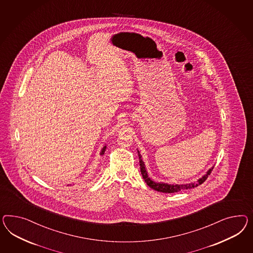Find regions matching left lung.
I'll use <instances>...</instances> for the list:
<instances>
[{
  "label": "left lung",
  "mask_w": 253,
  "mask_h": 253,
  "mask_svg": "<svg viewBox=\"0 0 253 253\" xmlns=\"http://www.w3.org/2000/svg\"><path fill=\"white\" fill-rule=\"evenodd\" d=\"M138 157H139V163H140V169H141V174L143 176V178L144 181L146 182V184L148 185L150 188L154 189L155 191H160V192H165V193H173V192H178V191H183V190H189V189H192L197 187L198 185L204 183L205 180L208 178V176L211 174L212 170V169H210L209 170L207 171V173L205 174L203 178L198 179L197 182L195 183H189V184H168V183H158V182H155L148 177L147 171L144 167V161L142 159V157L140 155V152L138 151Z\"/></svg>",
  "instance_id": "obj_1"
}]
</instances>
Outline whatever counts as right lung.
<instances>
[{
    "label": "right lung",
    "mask_w": 253,
    "mask_h": 253,
    "mask_svg": "<svg viewBox=\"0 0 253 253\" xmlns=\"http://www.w3.org/2000/svg\"><path fill=\"white\" fill-rule=\"evenodd\" d=\"M105 151H106V145H105V146H104V147H103L102 150H101V153H100V154H101V155H104V153H105Z\"/></svg>",
    "instance_id": "right-lung-1"
}]
</instances>
